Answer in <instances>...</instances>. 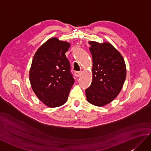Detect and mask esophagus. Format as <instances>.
<instances>
[{
	"label": "esophagus",
	"instance_id": "obj_1",
	"mask_svg": "<svg viewBox=\"0 0 151 151\" xmlns=\"http://www.w3.org/2000/svg\"><path fill=\"white\" fill-rule=\"evenodd\" d=\"M82 74V71H75V76H81V75Z\"/></svg>",
	"mask_w": 151,
	"mask_h": 151
}]
</instances>
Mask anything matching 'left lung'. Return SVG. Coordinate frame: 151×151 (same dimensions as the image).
<instances>
[{
	"instance_id": "1",
	"label": "left lung",
	"mask_w": 151,
	"mask_h": 151,
	"mask_svg": "<svg viewBox=\"0 0 151 151\" xmlns=\"http://www.w3.org/2000/svg\"><path fill=\"white\" fill-rule=\"evenodd\" d=\"M92 55V82L86 89L89 103L96 106H104L119 94L127 76L124 60L112 45L105 41H89Z\"/></svg>"
}]
</instances>
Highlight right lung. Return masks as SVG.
I'll use <instances>...</instances> for the list:
<instances>
[{
	"label": "right lung",
	"mask_w": 151,
	"mask_h": 151,
	"mask_svg": "<svg viewBox=\"0 0 151 151\" xmlns=\"http://www.w3.org/2000/svg\"><path fill=\"white\" fill-rule=\"evenodd\" d=\"M70 46L68 41L51 37L38 48L32 62L29 71L32 89L49 108L65 104L75 82L65 56Z\"/></svg>",
	"instance_id": "right-lung-1"
}]
</instances>
